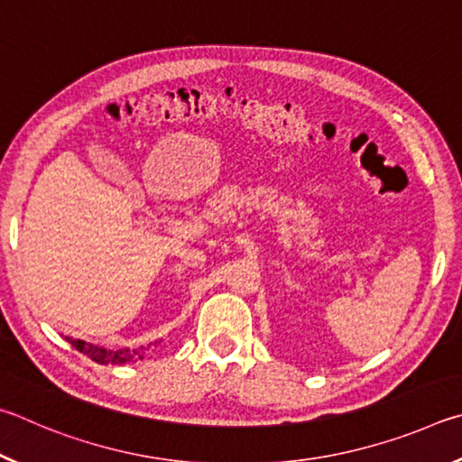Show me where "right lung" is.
Here are the masks:
<instances>
[{"mask_svg":"<svg viewBox=\"0 0 462 462\" xmlns=\"http://www.w3.org/2000/svg\"><path fill=\"white\" fill-rule=\"evenodd\" d=\"M67 341L75 346L77 351H80L83 355H87L88 359H93L95 363H101V365H124V363H135L143 359V346L142 349H117V351H111V349H103L99 345H93V343H85L80 341V338H70V337H64Z\"/></svg>","mask_w":462,"mask_h":462,"instance_id":"add662e5","label":"right lung"}]
</instances>
